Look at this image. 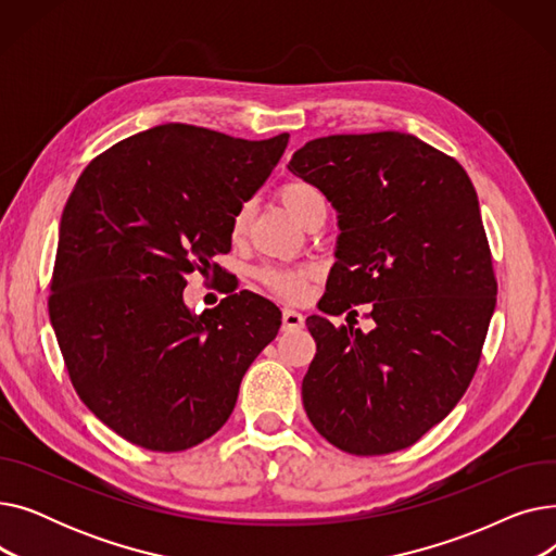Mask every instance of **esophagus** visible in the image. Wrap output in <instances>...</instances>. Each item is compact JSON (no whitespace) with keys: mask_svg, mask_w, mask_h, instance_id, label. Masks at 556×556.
Segmentation results:
<instances>
[{"mask_svg":"<svg viewBox=\"0 0 556 556\" xmlns=\"http://www.w3.org/2000/svg\"><path fill=\"white\" fill-rule=\"evenodd\" d=\"M304 327V315L293 311V308H283L281 313V329L283 331H293V329H302Z\"/></svg>","mask_w":556,"mask_h":556,"instance_id":"obj_1","label":"esophagus"}]
</instances>
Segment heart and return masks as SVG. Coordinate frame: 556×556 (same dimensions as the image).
I'll return each instance as SVG.
<instances>
[{
    "instance_id": "b5f03b06",
    "label": "heart",
    "mask_w": 556,
    "mask_h": 556,
    "mask_svg": "<svg viewBox=\"0 0 556 556\" xmlns=\"http://www.w3.org/2000/svg\"><path fill=\"white\" fill-rule=\"evenodd\" d=\"M279 200L283 207L293 214L300 223H304L311 212L317 207H327V200L315 185L304 182V180H290L279 187ZM252 218V204L245 202L237 210L231 218V239L241 241L245 237V231L250 227ZM313 273L308 268H266L261 270L258 279L263 281L268 290L286 302H300L308 293V281Z\"/></svg>"
}]
</instances>
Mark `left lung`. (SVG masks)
Masks as SVG:
<instances>
[{"label": "left lung", "instance_id": "left-lung-1", "mask_svg": "<svg viewBox=\"0 0 556 556\" xmlns=\"http://www.w3.org/2000/svg\"><path fill=\"white\" fill-rule=\"evenodd\" d=\"M288 170L338 212V261L319 311L371 304L374 319L369 333L306 319L317 354L304 410L344 453L413 446L469 388L495 308L478 193L457 160L394 130L313 139Z\"/></svg>", "mask_w": 556, "mask_h": 556}]
</instances>
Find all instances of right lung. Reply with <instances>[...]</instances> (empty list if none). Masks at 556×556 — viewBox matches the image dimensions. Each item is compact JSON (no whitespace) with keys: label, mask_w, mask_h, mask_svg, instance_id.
<instances>
[{"label":"right lung","mask_w":556,"mask_h":556,"mask_svg":"<svg viewBox=\"0 0 556 556\" xmlns=\"http://www.w3.org/2000/svg\"><path fill=\"white\" fill-rule=\"evenodd\" d=\"M288 132L250 141L164 124L94 157L65 204L49 315L80 401L126 442L187 451L223 428L281 311L254 293L193 315L185 275L218 270L231 218Z\"/></svg>","instance_id":"1"}]
</instances>
